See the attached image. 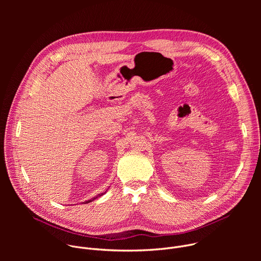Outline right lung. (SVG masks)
<instances>
[{
    "label": "right lung",
    "mask_w": 261,
    "mask_h": 261,
    "mask_svg": "<svg viewBox=\"0 0 261 261\" xmlns=\"http://www.w3.org/2000/svg\"><path fill=\"white\" fill-rule=\"evenodd\" d=\"M104 193H105V192H104ZM104 193H102V194H98V195H97V196H95V197H93V198H92V199H90V200H87V201H85V202H84V203H89V202H92V201H93V200H94V199H96V198H98V197H100V196H102V195H103V194H104Z\"/></svg>",
    "instance_id": "right-lung-1"
}]
</instances>
